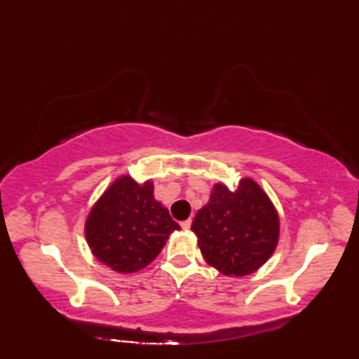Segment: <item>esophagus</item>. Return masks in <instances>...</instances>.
<instances>
[{
  "mask_svg": "<svg viewBox=\"0 0 359 359\" xmlns=\"http://www.w3.org/2000/svg\"><path fill=\"white\" fill-rule=\"evenodd\" d=\"M180 226L184 228V229H190V226H191V220H190V218H188V220H185V222H182Z\"/></svg>",
  "mask_w": 359,
  "mask_h": 359,
  "instance_id": "obj_1",
  "label": "esophagus"
}]
</instances>
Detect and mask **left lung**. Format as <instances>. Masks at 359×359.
Wrapping results in <instances>:
<instances>
[{"label":"left lung","mask_w":359,"mask_h":359,"mask_svg":"<svg viewBox=\"0 0 359 359\" xmlns=\"http://www.w3.org/2000/svg\"><path fill=\"white\" fill-rule=\"evenodd\" d=\"M208 264L228 277L258 271L274 253L280 236V218L266 191L250 177L238 190L224 184L212 187L209 203L191 223Z\"/></svg>","instance_id":"left-lung-1"}]
</instances>
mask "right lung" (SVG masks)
<instances>
[{
  "label": "right lung",
  "instance_id": "obj_1",
  "mask_svg": "<svg viewBox=\"0 0 359 359\" xmlns=\"http://www.w3.org/2000/svg\"><path fill=\"white\" fill-rule=\"evenodd\" d=\"M169 210L154 196V182L120 175L90 209L85 239L100 263L120 274L149 266L179 231Z\"/></svg>",
  "mask_w": 359,
  "mask_h": 359
}]
</instances>
